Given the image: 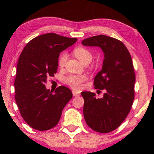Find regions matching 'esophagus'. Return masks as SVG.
<instances>
[{
  "label": "esophagus",
  "mask_w": 154,
  "mask_h": 154,
  "mask_svg": "<svg viewBox=\"0 0 154 154\" xmlns=\"http://www.w3.org/2000/svg\"><path fill=\"white\" fill-rule=\"evenodd\" d=\"M72 94H73L74 96H79L80 95V94L79 92H76V91L73 90V91H72Z\"/></svg>",
  "instance_id": "1"
}]
</instances>
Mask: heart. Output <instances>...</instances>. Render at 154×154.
Here are the masks:
<instances>
[{
  "label": "heart",
  "instance_id": "1",
  "mask_svg": "<svg viewBox=\"0 0 154 154\" xmlns=\"http://www.w3.org/2000/svg\"><path fill=\"white\" fill-rule=\"evenodd\" d=\"M75 56L82 62L83 64H88L92 58V54L88 49L79 47L74 49ZM68 58L66 53L63 52L60 54L58 59V65L60 67H63L66 64ZM87 79V77L83 75H71L65 79V82L69 86L75 90H79L82 87V83Z\"/></svg>",
  "mask_w": 154,
  "mask_h": 154
}]
</instances>
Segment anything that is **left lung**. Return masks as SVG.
Here are the masks:
<instances>
[{"label": "left lung", "mask_w": 154, "mask_h": 154, "mask_svg": "<svg viewBox=\"0 0 154 154\" xmlns=\"http://www.w3.org/2000/svg\"><path fill=\"white\" fill-rule=\"evenodd\" d=\"M82 43L99 47L105 55L102 70L94 79L95 89L105 91L103 97L96 98L91 92H82V95L88 126L98 132L107 133L124 122L133 103L135 75L131 56L123 43L105 35L85 38Z\"/></svg>", "instance_id": "1"}]
</instances>
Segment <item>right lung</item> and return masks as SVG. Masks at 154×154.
<instances>
[{
  "label": "right lung",
  "mask_w": 154,
  "mask_h": 154,
  "mask_svg": "<svg viewBox=\"0 0 154 154\" xmlns=\"http://www.w3.org/2000/svg\"><path fill=\"white\" fill-rule=\"evenodd\" d=\"M77 41L55 33L44 34L28 42L20 54L14 82L15 102L23 119L34 129L44 131L56 126L72 97L66 87L60 85L53 92L45 84L56 73L60 53Z\"/></svg>",
  "instance_id": "obj_1"
}]
</instances>
